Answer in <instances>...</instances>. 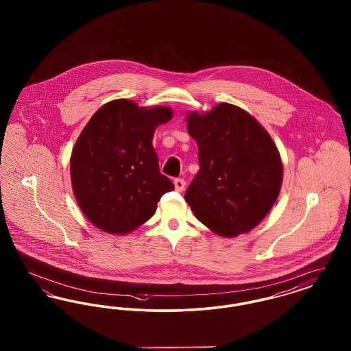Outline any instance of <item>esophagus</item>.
<instances>
[{"label":"esophagus","instance_id":"34e87169","mask_svg":"<svg viewBox=\"0 0 351 351\" xmlns=\"http://www.w3.org/2000/svg\"><path fill=\"white\" fill-rule=\"evenodd\" d=\"M175 189L178 191V192H183L184 186H185V182H184V179H175Z\"/></svg>","mask_w":351,"mask_h":351}]
</instances>
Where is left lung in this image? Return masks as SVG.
I'll return each mask as SVG.
<instances>
[{
	"mask_svg": "<svg viewBox=\"0 0 351 351\" xmlns=\"http://www.w3.org/2000/svg\"><path fill=\"white\" fill-rule=\"evenodd\" d=\"M185 119L200 163L185 201L213 233H249L267 216L282 188L276 145L255 118L228 102L206 113L191 112Z\"/></svg>",
	"mask_w": 351,
	"mask_h": 351,
	"instance_id": "1",
	"label": "left lung"
}]
</instances>
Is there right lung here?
Masks as SVG:
<instances>
[{
    "label": "right lung",
    "mask_w": 351,
    "mask_h": 351,
    "mask_svg": "<svg viewBox=\"0 0 351 351\" xmlns=\"http://www.w3.org/2000/svg\"><path fill=\"white\" fill-rule=\"evenodd\" d=\"M172 114L168 106L139 108L119 99L102 105L85 125L71 155V182L85 217L102 232H133L173 189L152 146L155 129Z\"/></svg>",
    "instance_id": "add662e5"
}]
</instances>
